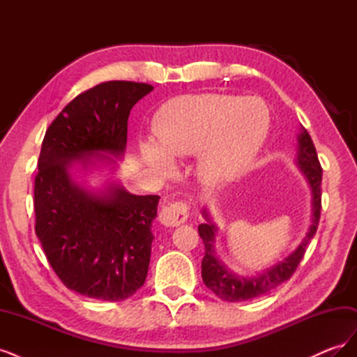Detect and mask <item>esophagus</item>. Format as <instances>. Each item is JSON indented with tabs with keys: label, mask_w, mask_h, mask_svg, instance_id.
<instances>
[{
	"label": "esophagus",
	"mask_w": 357,
	"mask_h": 357,
	"mask_svg": "<svg viewBox=\"0 0 357 357\" xmlns=\"http://www.w3.org/2000/svg\"><path fill=\"white\" fill-rule=\"evenodd\" d=\"M189 218V205L185 201H172L164 205V208L159 213V220L165 226H178L185 223Z\"/></svg>",
	"instance_id": "esophagus-1"
}]
</instances>
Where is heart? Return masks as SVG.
Segmentation results:
<instances>
[{"mask_svg":"<svg viewBox=\"0 0 357 357\" xmlns=\"http://www.w3.org/2000/svg\"><path fill=\"white\" fill-rule=\"evenodd\" d=\"M264 110V119L260 111ZM268 112L256 98L220 93L180 95L162 104L153 119L156 142L142 143L150 165L167 169L172 158L195 155L198 176L207 185H222L250 167L268 134Z\"/></svg>","mask_w":357,"mask_h":357,"instance_id":"obj_1","label":"heart"}]
</instances>
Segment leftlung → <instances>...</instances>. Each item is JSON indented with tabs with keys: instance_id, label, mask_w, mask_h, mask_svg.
Listing matches in <instances>:
<instances>
[{
	"instance_id": "obj_1",
	"label": "left lung",
	"mask_w": 357,
	"mask_h": 357,
	"mask_svg": "<svg viewBox=\"0 0 357 357\" xmlns=\"http://www.w3.org/2000/svg\"><path fill=\"white\" fill-rule=\"evenodd\" d=\"M298 160L299 168L308 178L312 189V225L310 226L308 234L302 240L301 245L283 262L266 269L264 274L257 277H236L219 262V259H215L213 248L215 235L214 225L208 222L198 226V232L205 247L202 259V280L205 286L213 290L220 299L228 302H240L265 295L269 290L287 282L296 271L299 262L305 255L308 243L316 235L321 211V165L317 158L314 143H312L305 129L299 135ZM205 218H207V214H205Z\"/></svg>"
}]
</instances>
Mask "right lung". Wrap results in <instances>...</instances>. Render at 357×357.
<instances>
[{
	"label": "right lung",
	"mask_w": 357,
	"mask_h": 357,
	"mask_svg": "<svg viewBox=\"0 0 357 357\" xmlns=\"http://www.w3.org/2000/svg\"><path fill=\"white\" fill-rule=\"evenodd\" d=\"M152 84L112 80L70 101L47 128L34 180L36 234L53 271L77 294L123 301L146 282L158 195L112 188L104 197L77 188L73 159L122 155L128 117Z\"/></svg>",
	"instance_id": "add662e5"
}]
</instances>
